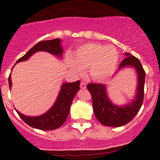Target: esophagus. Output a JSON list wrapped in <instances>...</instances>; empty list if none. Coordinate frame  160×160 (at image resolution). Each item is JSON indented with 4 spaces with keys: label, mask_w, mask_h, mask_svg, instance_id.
Segmentation results:
<instances>
[{
    "label": "esophagus",
    "mask_w": 160,
    "mask_h": 160,
    "mask_svg": "<svg viewBox=\"0 0 160 160\" xmlns=\"http://www.w3.org/2000/svg\"><path fill=\"white\" fill-rule=\"evenodd\" d=\"M80 88H81L82 89H85V88H87V83H85V82L82 81L81 83H80Z\"/></svg>",
    "instance_id": "esophagus-1"
}]
</instances>
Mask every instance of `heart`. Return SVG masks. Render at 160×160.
<instances>
[{
	"label": "heart",
	"instance_id": "1",
	"mask_svg": "<svg viewBox=\"0 0 160 160\" xmlns=\"http://www.w3.org/2000/svg\"><path fill=\"white\" fill-rule=\"evenodd\" d=\"M68 62L69 68L77 75L88 69V74L95 80H102L114 73L118 62V53L111 45L89 42L80 46Z\"/></svg>",
	"mask_w": 160,
	"mask_h": 160
}]
</instances>
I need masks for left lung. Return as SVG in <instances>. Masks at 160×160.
<instances>
[{
    "label": "left lung",
    "instance_id": "obj_1",
    "mask_svg": "<svg viewBox=\"0 0 160 160\" xmlns=\"http://www.w3.org/2000/svg\"><path fill=\"white\" fill-rule=\"evenodd\" d=\"M120 63L118 70L126 67L135 68L137 73L136 93L132 102L122 106L115 105L109 99L107 87L101 83H88L87 88L92 97L95 117L102 125L109 127H121L126 125L138 114L142 105L144 98V85L146 72L140 61L128 52Z\"/></svg>",
    "mask_w": 160,
    "mask_h": 160
}]
</instances>
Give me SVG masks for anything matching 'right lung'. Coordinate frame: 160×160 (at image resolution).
I'll return each mask as SVG.
<instances>
[{"label":"right lung","mask_w":160,"mask_h":160,"mask_svg":"<svg viewBox=\"0 0 160 160\" xmlns=\"http://www.w3.org/2000/svg\"><path fill=\"white\" fill-rule=\"evenodd\" d=\"M44 51L51 53L57 57H62L63 49L61 46V40L59 38H55L52 40L42 41L37 43L26 54L21 57L16 63L23 61L28 60V59L37 52ZM9 88H11V74L8 77ZM80 81L73 83H65L61 86L60 91L55 101L54 104L52 106L49 111L39 116H26L16 110L21 118L29 126L37 129L49 131L54 130L59 128L67 120L72 101L74 97L80 90Z\"/></svg>","instance_id":"obj_1"}]
</instances>
